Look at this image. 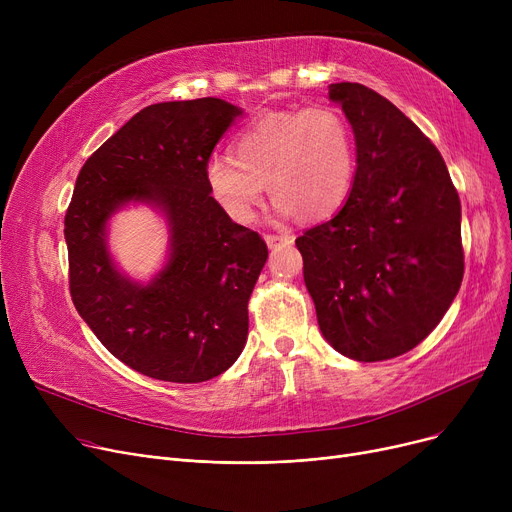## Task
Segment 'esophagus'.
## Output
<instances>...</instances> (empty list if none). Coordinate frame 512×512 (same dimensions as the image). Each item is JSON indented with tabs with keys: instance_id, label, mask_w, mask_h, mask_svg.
<instances>
[{
	"instance_id": "34e87169",
	"label": "esophagus",
	"mask_w": 512,
	"mask_h": 512,
	"mask_svg": "<svg viewBox=\"0 0 512 512\" xmlns=\"http://www.w3.org/2000/svg\"><path fill=\"white\" fill-rule=\"evenodd\" d=\"M263 240H265L267 247L274 249V247H278V245H292L294 238H292L290 234H265Z\"/></svg>"
}]
</instances>
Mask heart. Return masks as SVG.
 Returning a JSON list of instances; mask_svg holds the SVG:
<instances>
[{"label": "heart", "mask_w": 512, "mask_h": 512, "mask_svg": "<svg viewBox=\"0 0 512 512\" xmlns=\"http://www.w3.org/2000/svg\"><path fill=\"white\" fill-rule=\"evenodd\" d=\"M232 157L215 155L205 166L213 201L236 224H249L263 203L265 184L282 218H328L351 191L353 134L330 105L272 112L242 128Z\"/></svg>", "instance_id": "b5f03b06"}]
</instances>
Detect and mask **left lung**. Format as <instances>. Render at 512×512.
Segmentation results:
<instances>
[{"label":"left lung","mask_w":512,"mask_h":512,"mask_svg":"<svg viewBox=\"0 0 512 512\" xmlns=\"http://www.w3.org/2000/svg\"><path fill=\"white\" fill-rule=\"evenodd\" d=\"M353 128L357 170L332 220L297 238L324 338L348 359L409 353L463 282L461 201L436 145L359 83L328 93Z\"/></svg>","instance_id":"1"}]
</instances>
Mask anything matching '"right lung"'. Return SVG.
<instances>
[{"instance_id":"1","label":"right lung","mask_w":512,"mask_h":512,"mask_svg":"<svg viewBox=\"0 0 512 512\" xmlns=\"http://www.w3.org/2000/svg\"><path fill=\"white\" fill-rule=\"evenodd\" d=\"M242 110L218 97L153 103L80 170L64 220L70 294L99 342L130 369L199 384L240 357L249 297L267 261L263 238L213 201L205 166ZM147 204L167 220L169 253L147 283L122 273L109 220Z\"/></svg>"}]
</instances>
